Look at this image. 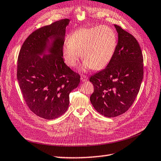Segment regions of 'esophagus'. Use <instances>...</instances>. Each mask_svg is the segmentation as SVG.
<instances>
[{
	"mask_svg": "<svg viewBox=\"0 0 161 161\" xmlns=\"http://www.w3.org/2000/svg\"><path fill=\"white\" fill-rule=\"evenodd\" d=\"M88 80V77L86 76V75H82L81 76V80L82 81H86Z\"/></svg>",
	"mask_w": 161,
	"mask_h": 161,
	"instance_id": "obj_1",
	"label": "esophagus"
}]
</instances>
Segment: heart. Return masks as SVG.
<instances>
[{
  "label": "heart",
  "instance_id": "b5f03b06",
  "mask_svg": "<svg viewBox=\"0 0 161 161\" xmlns=\"http://www.w3.org/2000/svg\"><path fill=\"white\" fill-rule=\"evenodd\" d=\"M116 45V35L108 26L81 28L69 36L63 45L62 53L70 67H75L81 56L84 60L82 70H101L112 60Z\"/></svg>",
  "mask_w": 161,
  "mask_h": 161
}]
</instances>
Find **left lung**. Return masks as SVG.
<instances>
[{
	"label": "left lung",
	"instance_id": "8db88e82",
	"mask_svg": "<svg viewBox=\"0 0 161 161\" xmlns=\"http://www.w3.org/2000/svg\"><path fill=\"white\" fill-rule=\"evenodd\" d=\"M118 41L112 60L105 69L90 77L94 92L90 97L94 108L105 117L125 113L133 105L143 76V58L134 36L114 25Z\"/></svg>",
	"mask_w": 161,
	"mask_h": 161
}]
</instances>
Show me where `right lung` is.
Segmentation results:
<instances>
[{"label":"right lung","instance_id":"right-lung-1","mask_svg":"<svg viewBox=\"0 0 161 161\" xmlns=\"http://www.w3.org/2000/svg\"><path fill=\"white\" fill-rule=\"evenodd\" d=\"M69 22L60 19L35 31L19 53L17 78L24 101L32 112L46 120L66 112L69 94L80 81V75L64 63L62 53ZM47 49L50 55L44 54Z\"/></svg>","mask_w":161,"mask_h":161}]
</instances>
